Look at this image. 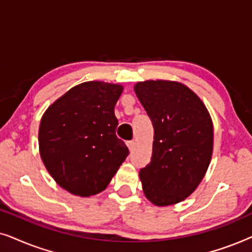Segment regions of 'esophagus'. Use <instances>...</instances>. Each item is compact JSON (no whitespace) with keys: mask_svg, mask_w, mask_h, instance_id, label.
I'll return each mask as SVG.
<instances>
[{"mask_svg":"<svg viewBox=\"0 0 252 252\" xmlns=\"http://www.w3.org/2000/svg\"><path fill=\"white\" fill-rule=\"evenodd\" d=\"M127 147H128L129 151H133L134 147H135V141H127Z\"/></svg>","mask_w":252,"mask_h":252,"instance_id":"esophagus-1","label":"esophagus"}]
</instances>
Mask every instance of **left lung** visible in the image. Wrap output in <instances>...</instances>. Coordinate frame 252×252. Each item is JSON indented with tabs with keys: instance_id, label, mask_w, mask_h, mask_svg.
I'll return each instance as SVG.
<instances>
[{
	"instance_id": "8db88e82",
	"label": "left lung",
	"mask_w": 252,
	"mask_h": 252,
	"mask_svg": "<svg viewBox=\"0 0 252 252\" xmlns=\"http://www.w3.org/2000/svg\"><path fill=\"white\" fill-rule=\"evenodd\" d=\"M134 91L154 126L153 156L140 170L143 192L158 206L182 202L204 178L213 126L205 105L177 81L137 82Z\"/></svg>"
}]
</instances>
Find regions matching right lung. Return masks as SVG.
I'll use <instances>...</instances> for the list:
<instances>
[{
  "mask_svg": "<svg viewBox=\"0 0 252 252\" xmlns=\"http://www.w3.org/2000/svg\"><path fill=\"white\" fill-rule=\"evenodd\" d=\"M123 86L88 81L71 88L44 112L40 155L54 180L87 197L108 187L129 151L116 135L115 105Z\"/></svg>",
  "mask_w": 252,
  "mask_h": 252,
  "instance_id": "right-lung-1",
  "label": "right lung"
}]
</instances>
